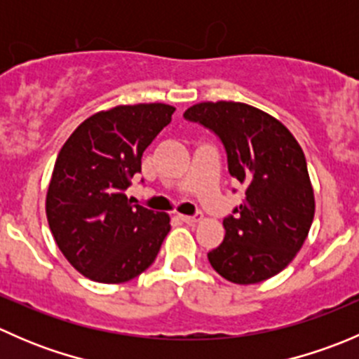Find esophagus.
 <instances>
[{
    "label": "esophagus",
    "instance_id": "obj_1",
    "mask_svg": "<svg viewBox=\"0 0 359 359\" xmlns=\"http://www.w3.org/2000/svg\"><path fill=\"white\" fill-rule=\"evenodd\" d=\"M179 219L182 220V222L189 224V226H193V224L200 222L201 220V213H196V215H179Z\"/></svg>",
    "mask_w": 359,
    "mask_h": 359
}]
</instances>
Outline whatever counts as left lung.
<instances>
[{"mask_svg": "<svg viewBox=\"0 0 359 359\" xmlns=\"http://www.w3.org/2000/svg\"><path fill=\"white\" fill-rule=\"evenodd\" d=\"M215 132L245 200L224 219L226 236L208 253L213 269L236 285L276 276L302 248L314 219V191L302 147L290 130L243 102H200L184 112Z\"/></svg>", "mask_w": 359, "mask_h": 359, "instance_id": "left-lung-1", "label": "left lung"}]
</instances>
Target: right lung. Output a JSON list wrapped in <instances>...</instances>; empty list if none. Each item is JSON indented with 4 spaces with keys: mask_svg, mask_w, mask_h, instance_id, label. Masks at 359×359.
<instances>
[{
    "mask_svg": "<svg viewBox=\"0 0 359 359\" xmlns=\"http://www.w3.org/2000/svg\"><path fill=\"white\" fill-rule=\"evenodd\" d=\"M173 111L154 102L95 112L60 149L46 191V219L62 255L88 280L125 283L156 259L170 215L132 205L125 191Z\"/></svg>",
    "mask_w": 359,
    "mask_h": 359,
    "instance_id": "obj_1",
    "label": "right lung"
}]
</instances>
